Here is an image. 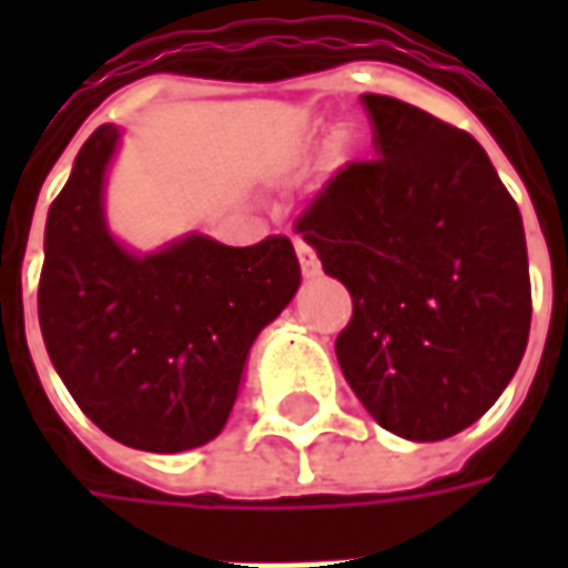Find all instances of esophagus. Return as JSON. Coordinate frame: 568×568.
I'll use <instances>...</instances> for the list:
<instances>
[{"mask_svg": "<svg viewBox=\"0 0 568 568\" xmlns=\"http://www.w3.org/2000/svg\"><path fill=\"white\" fill-rule=\"evenodd\" d=\"M295 252H297V261H301V273H304L307 280L320 276L322 264H320V258H316V252H313V246H310L307 240H301V236H297Z\"/></svg>", "mask_w": 568, "mask_h": 568, "instance_id": "obj_1", "label": "esophagus"}]
</instances>
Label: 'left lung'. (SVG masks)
Instances as JSON below:
<instances>
[{
	"instance_id": "obj_1",
	"label": "left lung",
	"mask_w": 568,
	"mask_h": 568,
	"mask_svg": "<svg viewBox=\"0 0 568 568\" xmlns=\"http://www.w3.org/2000/svg\"><path fill=\"white\" fill-rule=\"evenodd\" d=\"M362 105L377 158L341 166L295 231L353 295L334 349L358 402L393 435L450 438L524 358V222L471 133L395 97Z\"/></svg>"
}]
</instances>
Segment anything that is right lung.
<instances>
[{
  "mask_svg": "<svg viewBox=\"0 0 568 568\" xmlns=\"http://www.w3.org/2000/svg\"><path fill=\"white\" fill-rule=\"evenodd\" d=\"M103 124L48 210L39 325L60 381L93 426L149 453L191 450L227 423L258 332L295 297L288 236L224 246L191 234L133 255L109 234Z\"/></svg>",
  "mask_w": 568,
  "mask_h": 568,
  "instance_id": "add662e5",
  "label": "right lung"
}]
</instances>
